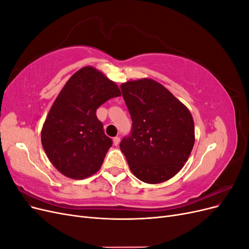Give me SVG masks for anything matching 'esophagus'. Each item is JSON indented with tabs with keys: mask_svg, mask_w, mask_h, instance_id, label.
Listing matches in <instances>:
<instances>
[{
	"mask_svg": "<svg viewBox=\"0 0 249 249\" xmlns=\"http://www.w3.org/2000/svg\"><path fill=\"white\" fill-rule=\"evenodd\" d=\"M119 141H120L119 137H114V138H113V144H114L115 146H117L119 144Z\"/></svg>",
	"mask_w": 249,
	"mask_h": 249,
	"instance_id": "obj_1",
	"label": "esophagus"
}]
</instances>
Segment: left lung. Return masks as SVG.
Instances as JSON below:
<instances>
[{
	"instance_id": "left-lung-1",
	"label": "left lung",
	"mask_w": 249,
	"mask_h": 249,
	"mask_svg": "<svg viewBox=\"0 0 249 249\" xmlns=\"http://www.w3.org/2000/svg\"><path fill=\"white\" fill-rule=\"evenodd\" d=\"M132 134L120 142L133 175L147 184L170 179L189 159L195 142L191 113L169 90L149 78L120 85Z\"/></svg>"
}]
</instances>
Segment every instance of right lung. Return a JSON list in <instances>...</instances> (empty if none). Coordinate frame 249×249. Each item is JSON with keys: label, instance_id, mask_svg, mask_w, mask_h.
Returning a JSON list of instances; mask_svg holds the SVG:
<instances>
[{"label": "right lung", "instance_id": "obj_1", "mask_svg": "<svg viewBox=\"0 0 249 249\" xmlns=\"http://www.w3.org/2000/svg\"><path fill=\"white\" fill-rule=\"evenodd\" d=\"M120 94L116 83L93 66L82 67L65 83L41 129L42 147L60 173L84 179L100 170L112 140L96 109Z\"/></svg>", "mask_w": 249, "mask_h": 249}]
</instances>
